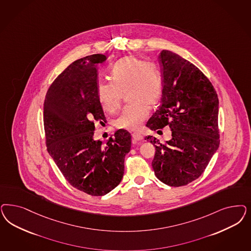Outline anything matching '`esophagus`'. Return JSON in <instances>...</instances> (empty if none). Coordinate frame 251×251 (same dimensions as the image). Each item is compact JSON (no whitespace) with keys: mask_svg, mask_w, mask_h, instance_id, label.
Segmentation results:
<instances>
[{"mask_svg":"<svg viewBox=\"0 0 251 251\" xmlns=\"http://www.w3.org/2000/svg\"><path fill=\"white\" fill-rule=\"evenodd\" d=\"M132 139H133L134 143H137L138 141H141L143 139V137L140 134H138V133H134L132 135Z\"/></svg>","mask_w":251,"mask_h":251,"instance_id":"34e87169","label":"esophagus"}]
</instances>
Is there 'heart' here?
Returning <instances> with one entry per match:
<instances>
[{"label": "heart", "instance_id": "obj_1", "mask_svg": "<svg viewBox=\"0 0 251 251\" xmlns=\"http://www.w3.org/2000/svg\"><path fill=\"white\" fill-rule=\"evenodd\" d=\"M113 81L98 82L99 101L107 113L116 112L123 95L127 102L115 119L117 128L137 130L148 117V109L156 104L162 96V75L152 63H146L136 56H126L118 61L112 69Z\"/></svg>", "mask_w": 251, "mask_h": 251}]
</instances>
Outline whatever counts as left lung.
<instances>
[{"label":"left lung","instance_id":"obj_1","mask_svg":"<svg viewBox=\"0 0 251 251\" xmlns=\"http://www.w3.org/2000/svg\"><path fill=\"white\" fill-rule=\"evenodd\" d=\"M162 105L147 122L151 130L169 126L172 138L162 144L148 136L156 151V177L170 186H186L201 176L218 150L219 100L210 80L196 66L170 50L160 53Z\"/></svg>","mask_w":251,"mask_h":251}]
</instances>
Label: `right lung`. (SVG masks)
<instances>
[{
    "label": "right lung",
    "mask_w": 251,
    "mask_h": 251,
    "mask_svg": "<svg viewBox=\"0 0 251 251\" xmlns=\"http://www.w3.org/2000/svg\"><path fill=\"white\" fill-rule=\"evenodd\" d=\"M103 54L75 61L49 88L43 108L47 150L68 183L91 196H103L120 184L131 136L117 130L106 145L94 139L95 122H105L98 99L99 64Z\"/></svg>",
    "instance_id": "add662e5"
}]
</instances>
